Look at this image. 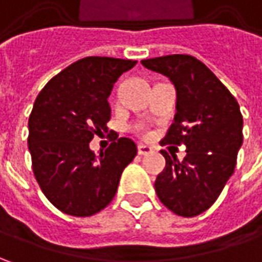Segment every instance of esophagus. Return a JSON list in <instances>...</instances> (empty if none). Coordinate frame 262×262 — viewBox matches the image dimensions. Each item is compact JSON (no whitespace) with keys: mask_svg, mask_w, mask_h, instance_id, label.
<instances>
[{"mask_svg":"<svg viewBox=\"0 0 262 262\" xmlns=\"http://www.w3.org/2000/svg\"><path fill=\"white\" fill-rule=\"evenodd\" d=\"M153 153V148L146 144H138V155L141 156H147V155H151Z\"/></svg>","mask_w":262,"mask_h":262,"instance_id":"34e87169","label":"esophagus"}]
</instances>
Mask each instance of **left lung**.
Masks as SVG:
<instances>
[{
  "label": "left lung",
  "mask_w": 262,
  "mask_h": 262,
  "mask_svg": "<svg viewBox=\"0 0 262 262\" xmlns=\"http://www.w3.org/2000/svg\"><path fill=\"white\" fill-rule=\"evenodd\" d=\"M141 64L175 86L176 114L162 143L186 146L182 163L162 151L166 166L156 178V194L175 214L194 217L216 201L235 170L244 140L241 109L222 81L194 56L176 54Z\"/></svg>",
  "instance_id": "left-lung-1"
}]
</instances>
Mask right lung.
Returning <instances> with one entry per match:
<instances>
[{
    "label": "right lung",
    "mask_w": 262,
    "mask_h": 262,
    "mask_svg": "<svg viewBox=\"0 0 262 262\" xmlns=\"http://www.w3.org/2000/svg\"><path fill=\"white\" fill-rule=\"evenodd\" d=\"M137 61L87 56L48 81L29 116V151L37 184L62 213L87 217L115 196L121 175L137 155L121 137L96 155L89 143L107 131V97Z\"/></svg>",
    "instance_id": "add662e5"
}]
</instances>
